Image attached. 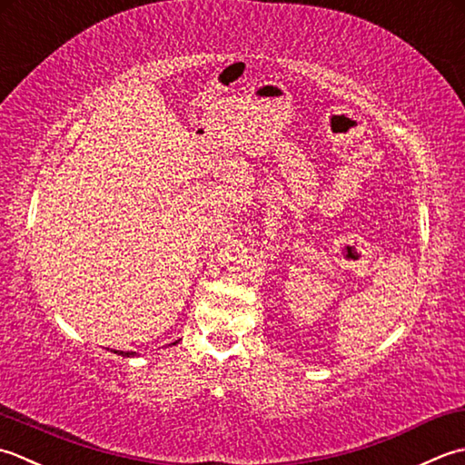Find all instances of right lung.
<instances>
[{
	"mask_svg": "<svg viewBox=\"0 0 465 465\" xmlns=\"http://www.w3.org/2000/svg\"><path fill=\"white\" fill-rule=\"evenodd\" d=\"M118 355H122V357H132V355H134V351H120Z\"/></svg>",
	"mask_w": 465,
	"mask_h": 465,
	"instance_id": "obj_1",
	"label": "right lung"
}]
</instances>
